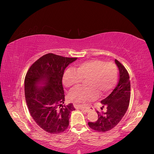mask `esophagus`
<instances>
[{
  "label": "esophagus",
  "mask_w": 154,
  "mask_h": 154,
  "mask_svg": "<svg viewBox=\"0 0 154 154\" xmlns=\"http://www.w3.org/2000/svg\"><path fill=\"white\" fill-rule=\"evenodd\" d=\"M80 109H81V110L84 111V112H89V110H90V109H88V108H82V107H81Z\"/></svg>",
  "instance_id": "obj_1"
}]
</instances>
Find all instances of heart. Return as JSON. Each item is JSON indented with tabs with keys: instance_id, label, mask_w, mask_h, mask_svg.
<instances>
[{
	"instance_id": "b5f03b06",
	"label": "heart",
	"mask_w": 154,
	"mask_h": 154,
	"mask_svg": "<svg viewBox=\"0 0 154 154\" xmlns=\"http://www.w3.org/2000/svg\"><path fill=\"white\" fill-rule=\"evenodd\" d=\"M118 79V68L112 62L100 60H91L83 62L75 69H68L65 72L63 83L67 87L77 86L86 80L88 87H78L69 92L72 100L84 103L87 100L110 93L116 85Z\"/></svg>"
}]
</instances>
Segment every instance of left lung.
<instances>
[{
    "label": "left lung",
    "mask_w": 154,
    "mask_h": 154,
    "mask_svg": "<svg viewBox=\"0 0 154 154\" xmlns=\"http://www.w3.org/2000/svg\"><path fill=\"white\" fill-rule=\"evenodd\" d=\"M115 63L119 69V81L109 96L101 100L105 112L97 110L98 120L94 122H88V125L97 132H104L115 127L122 120L129 106L130 99V81L128 73L120 62L115 60Z\"/></svg>",
    "instance_id": "1"
}]
</instances>
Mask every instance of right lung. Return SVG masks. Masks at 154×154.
Returning <instances> with one entry per match:
<instances>
[{
  "label": "right lung",
  "instance_id": "add662e5",
  "mask_svg": "<svg viewBox=\"0 0 154 154\" xmlns=\"http://www.w3.org/2000/svg\"><path fill=\"white\" fill-rule=\"evenodd\" d=\"M76 57L48 54L29 68L24 80L25 99L30 115L45 132H63L69 124L73 104L65 106L62 85L64 71Z\"/></svg>",
  "mask_w": 154,
  "mask_h": 154
}]
</instances>
